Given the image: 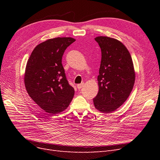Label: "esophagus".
I'll return each instance as SVG.
<instances>
[{"instance_id": "1", "label": "esophagus", "mask_w": 160, "mask_h": 160, "mask_svg": "<svg viewBox=\"0 0 160 160\" xmlns=\"http://www.w3.org/2000/svg\"><path fill=\"white\" fill-rule=\"evenodd\" d=\"M83 85H84V83H81L80 84H78V85H77V88H78L79 89H81L82 88H83Z\"/></svg>"}]
</instances>
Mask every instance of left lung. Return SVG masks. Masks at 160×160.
<instances>
[{
    "instance_id": "8db88e82",
    "label": "left lung",
    "mask_w": 160,
    "mask_h": 160,
    "mask_svg": "<svg viewBox=\"0 0 160 160\" xmlns=\"http://www.w3.org/2000/svg\"><path fill=\"white\" fill-rule=\"evenodd\" d=\"M101 61L98 77L99 91L93 99L95 108L109 113L119 108L132 92L135 74L132 57L122 42L108 37H98Z\"/></svg>"
}]
</instances>
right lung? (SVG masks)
Instances as JSON below:
<instances>
[{
    "instance_id": "1",
    "label": "right lung",
    "mask_w": 160,
    "mask_h": 160,
    "mask_svg": "<svg viewBox=\"0 0 160 160\" xmlns=\"http://www.w3.org/2000/svg\"><path fill=\"white\" fill-rule=\"evenodd\" d=\"M75 41L71 37L51 38L38 45L27 61L24 77L27 93L51 115L66 109L74 96L75 90L67 81L62 65V57Z\"/></svg>"
}]
</instances>
